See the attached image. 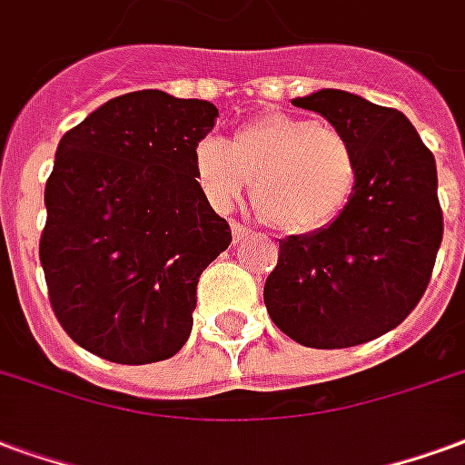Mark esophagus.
Here are the masks:
<instances>
[{"mask_svg":"<svg viewBox=\"0 0 465 465\" xmlns=\"http://www.w3.org/2000/svg\"><path fill=\"white\" fill-rule=\"evenodd\" d=\"M230 230H232V242H242V240H245L247 237V228H242V225H240V223H232V225H230Z\"/></svg>","mask_w":465,"mask_h":465,"instance_id":"1","label":"esophagus"}]
</instances>
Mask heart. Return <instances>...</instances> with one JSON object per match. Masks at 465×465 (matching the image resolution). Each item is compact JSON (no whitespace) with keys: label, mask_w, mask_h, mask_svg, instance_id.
<instances>
[{"label":"heart","mask_w":465,"mask_h":465,"mask_svg":"<svg viewBox=\"0 0 465 465\" xmlns=\"http://www.w3.org/2000/svg\"><path fill=\"white\" fill-rule=\"evenodd\" d=\"M200 193L220 213L245 195L265 228L280 235H310L340 218L359 183V153L334 125L290 114L242 125L228 145L203 138L193 153Z\"/></svg>","instance_id":"heart-1"}]
</instances>
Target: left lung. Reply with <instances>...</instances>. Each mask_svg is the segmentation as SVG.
<instances>
[{
	"instance_id": "left-lung-1",
	"label": "left lung",
	"mask_w": 465,
	"mask_h": 465,
	"mask_svg": "<svg viewBox=\"0 0 465 465\" xmlns=\"http://www.w3.org/2000/svg\"><path fill=\"white\" fill-rule=\"evenodd\" d=\"M292 104L351 138L359 183L331 225L280 242L265 307L304 347L364 344L399 327L431 280L443 237L436 161L396 108L340 89Z\"/></svg>"
}]
</instances>
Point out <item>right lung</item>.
<instances>
[{
	"label": "right lung",
	"mask_w": 465,
	"mask_h": 465,
	"mask_svg": "<svg viewBox=\"0 0 465 465\" xmlns=\"http://www.w3.org/2000/svg\"><path fill=\"white\" fill-rule=\"evenodd\" d=\"M215 118L210 101L134 91L59 141L39 260L56 320L91 354L151 364L191 337L198 277L232 240L193 175Z\"/></svg>",
	"instance_id": "obj_1"
}]
</instances>
